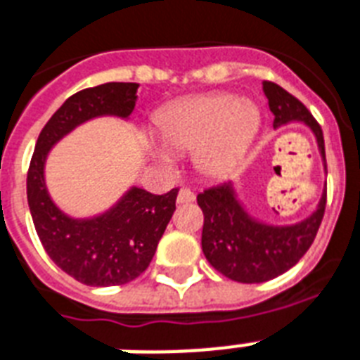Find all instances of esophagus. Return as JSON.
Masks as SVG:
<instances>
[{
    "instance_id": "obj_1",
    "label": "esophagus",
    "mask_w": 360,
    "mask_h": 360,
    "mask_svg": "<svg viewBox=\"0 0 360 360\" xmlns=\"http://www.w3.org/2000/svg\"><path fill=\"white\" fill-rule=\"evenodd\" d=\"M195 201V194L190 188H181L177 194V203H192Z\"/></svg>"
}]
</instances>
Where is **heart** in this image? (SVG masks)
<instances>
[{
  "label": "heart",
  "mask_w": 360,
  "mask_h": 360,
  "mask_svg": "<svg viewBox=\"0 0 360 360\" xmlns=\"http://www.w3.org/2000/svg\"><path fill=\"white\" fill-rule=\"evenodd\" d=\"M261 124L255 103L231 94L183 99L157 116L155 133L165 150L155 159L168 166L172 155L194 153L195 168L221 177L240 165Z\"/></svg>",
  "instance_id": "heart-1"
}]
</instances>
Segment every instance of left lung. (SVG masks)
Segmentation results:
<instances>
[{"mask_svg":"<svg viewBox=\"0 0 360 360\" xmlns=\"http://www.w3.org/2000/svg\"><path fill=\"white\" fill-rule=\"evenodd\" d=\"M262 90L276 116L274 127L288 122H303L309 125L326 162L322 127L305 105L271 81H264ZM326 201L327 190L318 209L307 220L294 226H266L253 220L244 210L231 183L203 190L198 194V205L205 216L201 248L207 261L221 276L238 283H264L281 276L305 255L316 238L326 212Z\"/></svg>","mask_w":360,"mask_h":360,"instance_id":"1","label":"left lung"}]
</instances>
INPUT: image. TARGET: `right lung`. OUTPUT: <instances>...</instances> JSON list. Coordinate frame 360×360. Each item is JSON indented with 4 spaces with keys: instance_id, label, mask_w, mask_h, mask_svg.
<instances>
[{
    "instance_id": "1",
    "label": "right lung",
    "mask_w": 360,
    "mask_h": 360,
    "mask_svg": "<svg viewBox=\"0 0 360 360\" xmlns=\"http://www.w3.org/2000/svg\"><path fill=\"white\" fill-rule=\"evenodd\" d=\"M136 89V83H105L70 96L38 134L29 165L27 201L38 238L49 259L83 285H125L144 274L174 214L179 188L157 195L133 186L105 214L74 220L49 198L44 165L51 146L79 124L103 114L127 118Z\"/></svg>"
}]
</instances>
